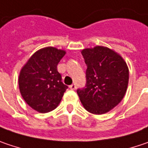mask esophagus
<instances>
[{
    "instance_id": "34e87169",
    "label": "esophagus",
    "mask_w": 148,
    "mask_h": 148,
    "mask_svg": "<svg viewBox=\"0 0 148 148\" xmlns=\"http://www.w3.org/2000/svg\"><path fill=\"white\" fill-rule=\"evenodd\" d=\"M69 88H70L71 90H75V89H76V84H71V85L69 86Z\"/></svg>"
}]
</instances>
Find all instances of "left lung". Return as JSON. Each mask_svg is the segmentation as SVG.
Wrapping results in <instances>:
<instances>
[{
  "label": "left lung",
  "instance_id": "8db88e82",
  "mask_svg": "<svg viewBox=\"0 0 148 148\" xmlns=\"http://www.w3.org/2000/svg\"><path fill=\"white\" fill-rule=\"evenodd\" d=\"M86 69V85L77 93L84 108L95 115L107 113L126 95L129 69L124 58L113 49L95 46L81 51Z\"/></svg>",
  "mask_w": 148,
  "mask_h": 148
}]
</instances>
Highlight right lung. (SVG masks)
Instances as JSON below:
<instances>
[{"instance_id":"add662e5","label":"right lung","mask_w":148,"mask_h":148,"mask_svg":"<svg viewBox=\"0 0 148 148\" xmlns=\"http://www.w3.org/2000/svg\"><path fill=\"white\" fill-rule=\"evenodd\" d=\"M65 53L64 50L53 47L41 48L29 58L20 71L18 84L22 98L39 113L56 109L68 89L57 69Z\"/></svg>"}]
</instances>
